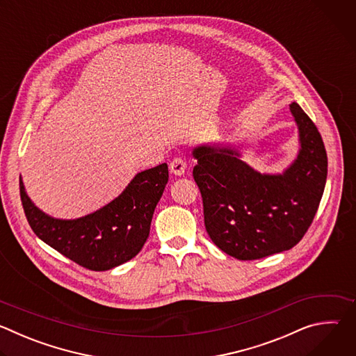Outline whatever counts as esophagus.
<instances>
[{
    "label": "esophagus",
    "instance_id": "obj_1",
    "mask_svg": "<svg viewBox=\"0 0 356 356\" xmlns=\"http://www.w3.org/2000/svg\"><path fill=\"white\" fill-rule=\"evenodd\" d=\"M169 169H170V172L175 175V176H181V175H184V172H186V169H187V165H186V162H184V159L183 158H175L172 162H170V165H169Z\"/></svg>",
    "mask_w": 356,
    "mask_h": 356
}]
</instances>
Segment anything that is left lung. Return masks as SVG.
Returning a JSON list of instances; mask_svg holds the SVG:
<instances>
[{"instance_id": "8db88e82", "label": "left lung", "mask_w": 356, "mask_h": 356, "mask_svg": "<svg viewBox=\"0 0 356 356\" xmlns=\"http://www.w3.org/2000/svg\"><path fill=\"white\" fill-rule=\"evenodd\" d=\"M300 149L282 173H261L236 146L202 143L193 149V177L204 206L211 241L239 261L291 249L312 225L327 181L321 135L297 103L290 104Z\"/></svg>"}]
</instances>
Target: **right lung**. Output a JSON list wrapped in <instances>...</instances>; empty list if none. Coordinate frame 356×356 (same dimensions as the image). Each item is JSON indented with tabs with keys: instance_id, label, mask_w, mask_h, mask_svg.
I'll return each instance as SVG.
<instances>
[{
	"instance_id": "add662e5",
	"label": "right lung",
	"mask_w": 356,
	"mask_h": 356,
	"mask_svg": "<svg viewBox=\"0 0 356 356\" xmlns=\"http://www.w3.org/2000/svg\"><path fill=\"white\" fill-rule=\"evenodd\" d=\"M168 180L166 163L143 170L107 206L76 220L54 218L39 210L22 179L19 191L26 220L39 239L77 265L103 272L138 255Z\"/></svg>"
}]
</instances>
